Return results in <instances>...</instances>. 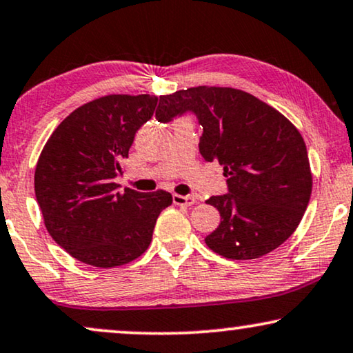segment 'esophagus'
<instances>
[{"instance_id": "34e87169", "label": "esophagus", "mask_w": 353, "mask_h": 353, "mask_svg": "<svg viewBox=\"0 0 353 353\" xmlns=\"http://www.w3.org/2000/svg\"><path fill=\"white\" fill-rule=\"evenodd\" d=\"M172 200L176 205H182V206H192L195 203L194 195H174Z\"/></svg>"}]
</instances>
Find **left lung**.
<instances>
[{"label":"left lung","instance_id":"1","mask_svg":"<svg viewBox=\"0 0 353 353\" xmlns=\"http://www.w3.org/2000/svg\"><path fill=\"white\" fill-rule=\"evenodd\" d=\"M192 112L203 129L200 153L219 161L228 194L210 196L221 223L206 245L224 258L253 260L292 236L312 195L302 135L279 111L250 93L194 87L159 98L158 122Z\"/></svg>","mask_w":353,"mask_h":353}]
</instances>
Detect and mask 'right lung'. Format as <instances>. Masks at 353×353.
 <instances>
[{
    "label": "right lung",
    "instance_id": "1",
    "mask_svg": "<svg viewBox=\"0 0 353 353\" xmlns=\"http://www.w3.org/2000/svg\"><path fill=\"white\" fill-rule=\"evenodd\" d=\"M154 95H108L70 112L56 128L35 169V196L46 231L75 260L114 268L152 242L169 192H119L114 179L135 132L152 119Z\"/></svg>",
    "mask_w": 353,
    "mask_h": 353
}]
</instances>
